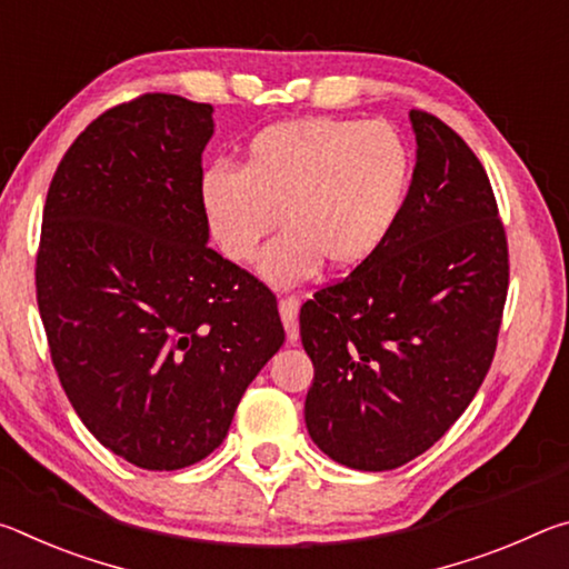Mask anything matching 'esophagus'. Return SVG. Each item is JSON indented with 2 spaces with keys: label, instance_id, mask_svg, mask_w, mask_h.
<instances>
[{
  "label": "esophagus",
  "instance_id": "1",
  "mask_svg": "<svg viewBox=\"0 0 569 569\" xmlns=\"http://www.w3.org/2000/svg\"><path fill=\"white\" fill-rule=\"evenodd\" d=\"M298 306H301V301H298L296 296H286V298H281V303H278L281 321L286 326V336L291 343L298 341Z\"/></svg>",
  "mask_w": 569,
  "mask_h": 569
}]
</instances>
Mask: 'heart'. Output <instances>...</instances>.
<instances>
[{"instance_id":"b5f03b06","label":"heart","mask_w":569,"mask_h":569,"mask_svg":"<svg viewBox=\"0 0 569 569\" xmlns=\"http://www.w3.org/2000/svg\"><path fill=\"white\" fill-rule=\"evenodd\" d=\"M411 180L413 152L399 128L321 114L256 132L243 166L203 170L198 198L210 236L236 263L253 261L278 218L288 223L258 271L268 283L293 286L323 258L339 271L369 261L397 228Z\"/></svg>"}]
</instances>
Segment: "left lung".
Segmentation results:
<instances>
[{
	"label": "left lung",
	"instance_id": "8db88e82",
	"mask_svg": "<svg viewBox=\"0 0 569 569\" xmlns=\"http://www.w3.org/2000/svg\"><path fill=\"white\" fill-rule=\"evenodd\" d=\"M409 120L417 166L397 228L301 306L308 435L361 471L397 469L447 435L487 377L507 301V238L485 168L435 114Z\"/></svg>",
	"mask_w": 569,
	"mask_h": 569
}]
</instances>
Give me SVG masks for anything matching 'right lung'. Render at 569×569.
<instances>
[{
    "instance_id": "obj_1",
    "label": "right lung",
    "mask_w": 569,
    "mask_h": 569,
    "mask_svg": "<svg viewBox=\"0 0 569 569\" xmlns=\"http://www.w3.org/2000/svg\"><path fill=\"white\" fill-rule=\"evenodd\" d=\"M213 104L142 94L88 124L42 213L37 303L67 399L112 455L196 465L286 341L276 296L208 248Z\"/></svg>"
}]
</instances>
